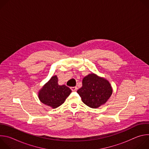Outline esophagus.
<instances>
[{"label":"esophagus","mask_w":149,"mask_h":149,"mask_svg":"<svg viewBox=\"0 0 149 149\" xmlns=\"http://www.w3.org/2000/svg\"><path fill=\"white\" fill-rule=\"evenodd\" d=\"M71 89L72 91H76L77 90V87H71Z\"/></svg>","instance_id":"obj_1"}]
</instances>
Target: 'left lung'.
Returning <instances> with one entry per match:
<instances>
[{"instance_id":"1","label":"left lung","mask_w":149,"mask_h":149,"mask_svg":"<svg viewBox=\"0 0 149 149\" xmlns=\"http://www.w3.org/2000/svg\"><path fill=\"white\" fill-rule=\"evenodd\" d=\"M77 93L85 104L97 109L107 101L113 89L108 80L92 73L83 78L82 86Z\"/></svg>"}]
</instances>
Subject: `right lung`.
I'll return each mask as SVG.
<instances>
[{
    "instance_id": "right-lung-1",
    "label": "right lung",
    "mask_w": 149,
    "mask_h": 149,
    "mask_svg": "<svg viewBox=\"0 0 149 149\" xmlns=\"http://www.w3.org/2000/svg\"><path fill=\"white\" fill-rule=\"evenodd\" d=\"M56 75L52 76L38 93L39 100L52 109L62 105L71 93V90L65 85L59 86Z\"/></svg>"
}]
</instances>
